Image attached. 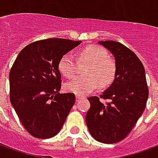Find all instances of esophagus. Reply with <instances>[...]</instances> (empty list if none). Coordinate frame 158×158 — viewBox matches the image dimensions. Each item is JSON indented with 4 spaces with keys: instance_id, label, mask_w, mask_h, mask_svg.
Listing matches in <instances>:
<instances>
[{
    "instance_id": "esophagus-1",
    "label": "esophagus",
    "mask_w": 158,
    "mask_h": 158,
    "mask_svg": "<svg viewBox=\"0 0 158 158\" xmlns=\"http://www.w3.org/2000/svg\"><path fill=\"white\" fill-rule=\"evenodd\" d=\"M81 98H82V96H76V102H79V100H81Z\"/></svg>"
}]
</instances>
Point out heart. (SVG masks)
Returning <instances> with one entry per match:
<instances>
[{
    "instance_id": "heart-1",
    "label": "heart",
    "mask_w": 158,
    "mask_h": 158,
    "mask_svg": "<svg viewBox=\"0 0 158 158\" xmlns=\"http://www.w3.org/2000/svg\"><path fill=\"white\" fill-rule=\"evenodd\" d=\"M108 52L102 46L88 45L77 53L79 63L88 62L86 76H78L65 85L66 90L79 96H85L100 85L102 88L110 86L115 80L118 67L115 60L108 56ZM78 68L76 58L70 53L62 56L58 63V69L62 75L72 78L75 75Z\"/></svg>"
}]
</instances>
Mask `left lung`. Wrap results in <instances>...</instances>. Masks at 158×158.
<instances>
[{
  "label": "left lung",
  "mask_w": 158,
  "mask_h": 158,
  "mask_svg": "<svg viewBox=\"0 0 158 158\" xmlns=\"http://www.w3.org/2000/svg\"><path fill=\"white\" fill-rule=\"evenodd\" d=\"M99 44L113 54L118 72L113 85L100 97L88 98L90 107L85 121L94 139L113 144L124 139L135 125L146 108L149 89L145 68L135 52L118 41ZM101 99L110 102L102 103Z\"/></svg>",
  "instance_id": "8db88e82"
}]
</instances>
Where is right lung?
<instances>
[{"label": "right lung", "mask_w": 158, "mask_h": 158, "mask_svg": "<svg viewBox=\"0 0 158 158\" xmlns=\"http://www.w3.org/2000/svg\"><path fill=\"white\" fill-rule=\"evenodd\" d=\"M81 42L60 38L37 40L26 45L13 62L10 101L24 129L35 138L57 135L75 102L73 93H58L62 85L58 63Z\"/></svg>", "instance_id": "right-lung-1"}]
</instances>
